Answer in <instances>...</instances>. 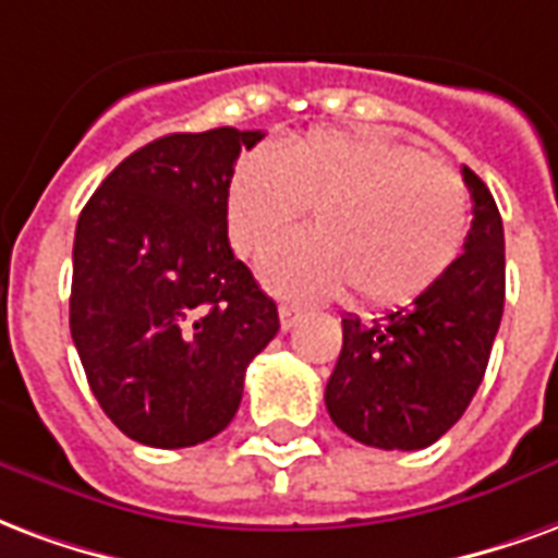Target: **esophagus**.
I'll list each match as a JSON object with an SVG mask.
<instances>
[{
  "label": "esophagus",
  "mask_w": 558,
  "mask_h": 558,
  "mask_svg": "<svg viewBox=\"0 0 558 558\" xmlns=\"http://www.w3.org/2000/svg\"><path fill=\"white\" fill-rule=\"evenodd\" d=\"M300 318H303V308L300 306H288V303H284V306H279V324H282L284 332L294 327Z\"/></svg>",
  "instance_id": "obj_1"
}]
</instances>
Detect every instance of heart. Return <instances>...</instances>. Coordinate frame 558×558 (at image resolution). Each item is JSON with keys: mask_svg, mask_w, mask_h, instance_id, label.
<instances>
[{"mask_svg": "<svg viewBox=\"0 0 558 558\" xmlns=\"http://www.w3.org/2000/svg\"><path fill=\"white\" fill-rule=\"evenodd\" d=\"M312 210V234L262 264L270 291L318 300L353 288L368 306L422 296L461 258L470 198L458 172L372 130H312L240 157L226 222L240 255H264Z\"/></svg>", "mask_w": 558, "mask_h": 558, "instance_id": "b5f03b06", "label": "heart"}]
</instances>
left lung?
Masks as SVG:
<instances>
[{"mask_svg": "<svg viewBox=\"0 0 558 558\" xmlns=\"http://www.w3.org/2000/svg\"><path fill=\"white\" fill-rule=\"evenodd\" d=\"M473 226L461 258L410 308L341 318L329 374V418L372 449L416 451L437 442L470 408L485 377L506 306V234L485 181L463 166Z\"/></svg>", "mask_w": 558, "mask_h": 558, "instance_id": "8db88e82", "label": "left lung"}]
</instances>
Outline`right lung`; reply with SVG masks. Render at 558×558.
Returning <instances> with one entry per match:
<instances>
[{"label": "right lung", "mask_w": 558, "mask_h": 558, "mask_svg": "<svg viewBox=\"0 0 558 558\" xmlns=\"http://www.w3.org/2000/svg\"><path fill=\"white\" fill-rule=\"evenodd\" d=\"M262 130L169 133L133 150L76 222L71 336L118 430L154 449L217 437L279 312L234 258L226 186Z\"/></svg>", "instance_id": "add662e5"}]
</instances>
